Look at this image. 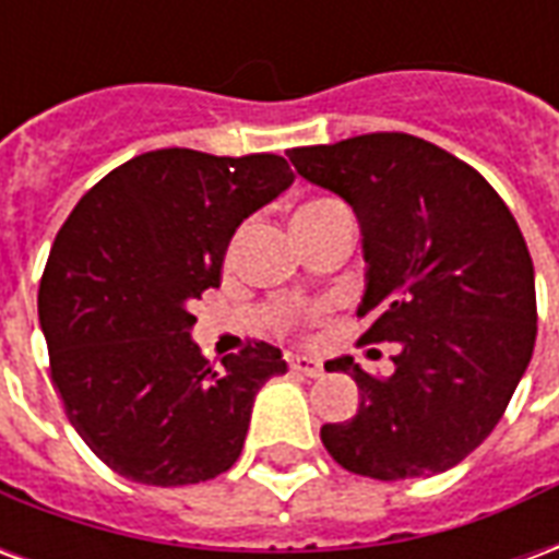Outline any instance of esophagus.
Instances as JSON below:
<instances>
[{"label":"esophagus","mask_w":559,"mask_h":559,"mask_svg":"<svg viewBox=\"0 0 559 559\" xmlns=\"http://www.w3.org/2000/svg\"><path fill=\"white\" fill-rule=\"evenodd\" d=\"M287 365H290V371L305 377H320L323 374V362L317 359V356H299V353H293L287 356Z\"/></svg>","instance_id":"obj_1"}]
</instances>
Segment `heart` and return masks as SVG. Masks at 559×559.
<instances>
[{
    "mask_svg": "<svg viewBox=\"0 0 559 559\" xmlns=\"http://www.w3.org/2000/svg\"><path fill=\"white\" fill-rule=\"evenodd\" d=\"M332 200H311V203H302V206L296 209V212H311V209H320V206H329Z\"/></svg>",
    "mask_w": 559,
    "mask_h": 559,
    "instance_id": "1",
    "label": "heart"
}]
</instances>
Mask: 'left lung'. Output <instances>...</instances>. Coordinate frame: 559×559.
Masks as SVG:
<instances>
[{
	"label": "left lung",
	"instance_id": "1",
	"mask_svg": "<svg viewBox=\"0 0 559 559\" xmlns=\"http://www.w3.org/2000/svg\"><path fill=\"white\" fill-rule=\"evenodd\" d=\"M305 182L359 221L365 341H392V374L329 359L359 386V411L323 425L341 467L380 481L455 467L493 431L536 344V278L500 194L469 164L413 134L293 148Z\"/></svg>",
	"mask_w": 559,
	"mask_h": 559
}]
</instances>
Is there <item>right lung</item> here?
I'll use <instances>...</instances> for the list:
<instances>
[{"mask_svg": "<svg viewBox=\"0 0 559 559\" xmlns=\"http://www.w3.org/2000/svg\"><path fill=\"white\" fill-rule=\"evenodd\" d=\"M290 182L281 155L155 148L107 173L62 224L38 290L50 374L119 476L194 485L242 455L257 392L287 362L257 341L212 368L191 302L221 284L239 224Z\"/></svg>", "mask_w": 559, "mask_h": 559, "instance_id": "right-lung-1", "label": "right lung"}]
</instances>
